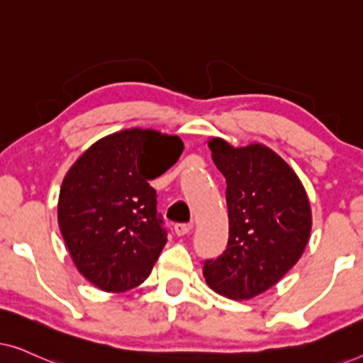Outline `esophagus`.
<instances>
[{
	"label": "esophagus",
	"instance_id": "34e87169",
	"mask_svg": "<svg viewBox=\"0 0 363 363\" xmlns=\"http://www.w3.org/2000/svg\"><path fill=\"white\" fill-rule=\"evenodd\" d=\"M191 230V225L190 223H178V225H175V233L177 236H185L190 233Z\"/></svg>",
	"mask_w": 363,
	"mask_h": 363
}]
</instances>
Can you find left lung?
Returning <instances> with one entry per match:
<instances>
[{
	"instance_id": "obj_1",
	"label": "left lung",
	"mask_w": 363,
	"mask_h": 363,
	"mask_svg": "<svg viewBox=\"0 0 363 363\" xmlns=\"http://www.w3.org/2000/svg\"><path fill=\"white\" fill-rule=\"evenodd\" d=\"M208 147L226 178L230 238L203 274L213 291L251 299L276 284L299 259L311 235V206L292 168L259 143L235 148L221 138Z\"/></svg>"
}]
</instances>
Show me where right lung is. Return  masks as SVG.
<instances>
[{"instance_id": "1", "label": "right lung", "mask_w": 363, "mask_h": 363, "mask_svg": "<svg viewBox=\"0 0 363 363\" xmlns=\"http://www.w3.org/2000/svg\"><path fill=\"white\" fill-rule=\"evenodd\" d=\"M183 152L175 135L127 128L94 143L62 182L57 218L81 274L106 292L142 284L167 242L148 180Z\"/></svg>"}]
</instances>
